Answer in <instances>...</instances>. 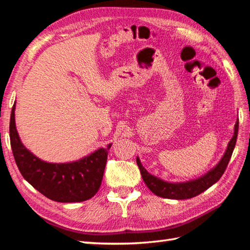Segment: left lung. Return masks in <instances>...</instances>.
<instances>
[{
  "label": "left lung",
  "mask_w": 250,
  "mask_h": 250,
  "mask_svg": "<svg viewBox=\"0 0 250 250\" xmlns=\"http://www.w3.org/2000/svg\"><path fill=\"white\" fill-rule=\"evenodd\" d=\"M237 131H238V119L234 125V134L233 137L228 143V146L226 148V152L224 156L218 162V164L215 166L214 168L208 171L207 173L202 176L198 177L195 180L186 181V182H167L164 181L159 177L155 176L151 173H148L146 169L143 167L139 157H137V165L140 169L142 179L146 183L148 189L151 190L155 195L162 198L167 199H174V200H184V199H190L200 195L201 192L205 191L212 185H214L217 182L228 166L231 155L233 153V149L236 143L237 138Z\"/></svg>",
  "instance_id": "8db88e82"
}]
</instances>
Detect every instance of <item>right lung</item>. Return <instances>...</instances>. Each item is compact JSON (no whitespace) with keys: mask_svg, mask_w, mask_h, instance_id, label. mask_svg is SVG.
<instances>
[{"mask_svg":"<svg viewBox=\"0 0 250 250\" xmlns=\"http://www.w3.org/2000/svg\"><path fill=\"white\" fill-rule=\"evenodd\" d=\"M12 109L9 137L15 162L26 182L57 202H82L95 196L101 187L107 155L112 144L70 163H48L35 156L21 142Z\"/></svg>","mask_w":250,"mask_h":250,"instance_id":"1","label":"right lung"}]
</instances>
